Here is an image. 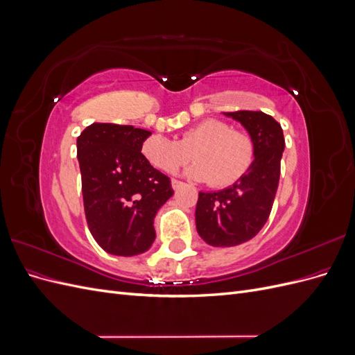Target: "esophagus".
I'll return each mask as SVG.
<instances>
[{"label":"esophagus","mask_w":355,"mask_h":355,"mask_svg":"<svg viewBox=\"0 0 355 355\" xmlns=\"http://www.w3.org/2000/svg\"><path fill=\"white\" fill-rule=\"evenodd\" d=\"M182 185H184V184H182V182L180 180H176V179H171V188H173V189H179Z\"/></svg>","instance_id":"obj_1"}]
</instances>
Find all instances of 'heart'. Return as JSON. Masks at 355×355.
Returning a JSON list of instances; mask_svg holds the SVG:
<instances>
[{
    "instance_id": "heart-1",
    "label": "heart",
    "mask_w": 355,
    "mask_h": 355,
    "mask_svg": "<svg viewBox=\"0 0 355 355\" xmlns=\"http://www.w3.org/2000/svg\"><path fill=\"white\" fill-rule=\"evenodd\" d=\"M141 153L153 167L173 173L192 157L196 164L184 175L198 182H210L213 187H231L250 170L254 158L252 139L232 130L219 120H204L182 133L179 141L163 135H153L142 142Z\"/></svg>"
}]
</instances>
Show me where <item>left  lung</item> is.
Wrapping results in <instances>:
<instances>
[{
    "label": "left lung",
    "instance_id": "8db88e82",
    "mask_svg": "<svg viewBox=\"0 0 355 355\" xmlns=\"http://www.w3.org/2000/svg\"><path fill=\"white\" fill-rule=\"evenodd\" d=\"M223 115L245 128L254 146V158L237 184L220 191L198 192L197 232L213 247L243 244L262 230L272 209L284 151L283 128L271 115L261 111Z\"/></svg>",
    "mask_w": 355,
    "mask_h": 355
}]
</instances>
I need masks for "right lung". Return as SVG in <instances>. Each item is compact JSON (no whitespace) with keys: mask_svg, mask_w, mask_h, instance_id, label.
<instances>
[{"mask_svg":"<svg viewBox=\"0 0 355 355\" xmlns=\"http://www.w3.org/2000/svg\"><path fill=\"white\" fill-rule=\"evenodd\" d=\"M151 132L93 123L77 139L84 211L93 239L115 256H136L155 240L154 218L173 196L170 179L141 153Z\"/></svg>","mask_w":355,"mask_h":355,"instance_id":"right-lung-1","label":"right lung"}]
</instances>
